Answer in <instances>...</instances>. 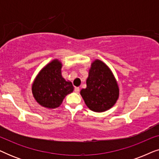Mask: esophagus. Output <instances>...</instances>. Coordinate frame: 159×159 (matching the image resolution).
Here are the masks:
<instances>
[{
  "instance_id": "esophagus-1",
  "label": "esophagus",
  "mask_w": 159,
  "mask_h": 159,
  "mask_svg": "<svg viewBox=\"0 0 159 159\" xmlns=\"http://www.w3.org/2000/svg\"><path fill=\"white\" fill-rule=\"evenodd\" d=\"M75 92L78 93L80 92V88H78V87H76V88H75Z\"/></svg>"
}]
</instances>
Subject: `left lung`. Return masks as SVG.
<instances>
[{"mask_svg":"<svg viewBox=\"0 0 159 159\" xmlns=\"http://www.w3.org/2000/svg\"><path fill=\"white\" fill-rule=\"evenodd\" d=\"M87 88L80 92L84 103L90 110L103 112L114 105L119 98L117 82L109 68L100 60L91 65Z\"/></svg>","mask_w":159,"mask_h":159,"instance_id":"1","label":"left lung"}]
</instances>
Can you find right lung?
<instances>
[{
	"label": "right lung",
	"instance_id": "add662e5",
	"mask_svg": "<svg viewBox=\"0 0 159 159\" xmlns=\"http://www.w3.org/2000/svg\"><path fill=\"white\" fill-rule=\"evenodd\" d=\"M61 69V63L53 60L40 71L32 84L34 98L45 108L58 107L66 95L74 90L72 83L62 77Z\"/></svg>",
	"mask_w": 159,
	"mask_h": 159
}]
</instances>
